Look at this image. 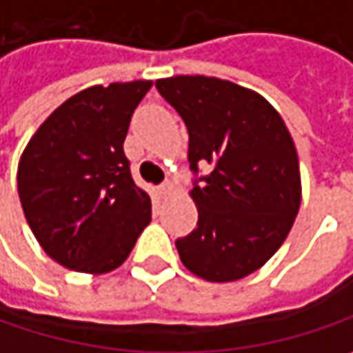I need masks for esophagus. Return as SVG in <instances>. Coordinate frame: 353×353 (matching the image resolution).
<instances>
[{
    "mask_svg": "<svg viewBox=\"0 0 353 353\" xmlns=\"http://www.w3.org/2000/svg\"><path fill=\"white\" fill-rule=\"evenodd\" d=\"M172 190H174V185H172L170 181H165V183H161V185H159V194H161V196H170V194H172Z\"/></svg>",
    "mask_w": 353,
    "mask_h": 353,
    "instance_id": "esophagus-1",
    "label": "esophagus"
}]
</instances>
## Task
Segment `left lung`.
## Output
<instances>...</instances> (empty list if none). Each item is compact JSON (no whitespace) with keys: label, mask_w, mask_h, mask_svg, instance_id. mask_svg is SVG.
Masks as SVG:
<instances>
[{"label":"left lung","mask_w":353,"mask_h":353,"mask_svg":"<svg viewBox=\"0 0 353 353\" xmlns=\"http://www.w3.org/2000/svg\"><path fill=\"white\" fill-rule=\"evenodd\" d=\"M188 127V161L208 163L190 192L198 226L176 246L194 274L228 283L261 269L285 242L301 206L297 149L281 114L254 90L214 77L155 82Z\"/></svg>","instance_id":"8db88e82"}]
</instances>
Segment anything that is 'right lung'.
I'll list each match as a JSON object with an SVG mask.
<instances>
[{
    "instance_id": "1",
    "label": "right lung",
    "mask_w": 353,
    "mask_h": 353,
    "mask_svg": "<svg viewBox=\"0 0 353 353\" xmlns=\"http://www.w3.org/2000/svg\"><path fill=\"white\" fill-rule=\"evenodd\" d=\"M151 81L90 86L62 103L34 133L17 165L26 220L44 252L66 269L121 267L151 220L123 141Z\"/></svg>"
}]
</instances>
